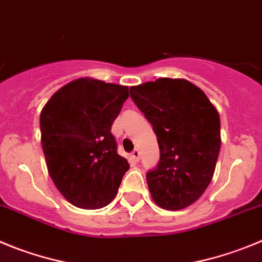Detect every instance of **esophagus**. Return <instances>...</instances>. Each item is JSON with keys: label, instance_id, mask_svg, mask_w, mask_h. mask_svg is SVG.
<instances>
[{"label": "esophagus", "instance_id": "34e87169", "mask_svg": "<svg viewBox=\"0 0 262 262\" xmlns=\"http://www.w3.org/2000/svg\"><path fill=\"white\" fill-rule=\"evenodd\" d=\"M130 157H132V159L134 160V162H138V160H140V157H141V154H140V151H138V150H133V152H132L130 154Z\"/></svg>", "mask_w": 262, "mask_h": 262}]
</instances>
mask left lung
<instances>
[{
    "instance_id": "1",
    "label": "left lung",
    "mask_w": 262,
    "mask_h": 262,
    "mask_svg": "<svg viewBox=\"0 0 262 262\" xmlns=\"http://www.w3.org/2000/svg\"><path fill=\"white\" fill-rule=\"evenodd\" d=\"M130 98L157 134L160 159L146 173L158 206L180 210L210 184L221 150V120L204 91L187 79L130 87Z\"/></svg>"
}]
</instances>
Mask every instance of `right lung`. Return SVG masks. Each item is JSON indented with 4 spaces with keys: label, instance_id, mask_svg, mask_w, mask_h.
<instances>
[{
    "label": "right lung",
    "instance_id": "obj_1",
    "mask_svg": "<svg viewBox=\"0 0 262 262\" xmlns=\"http://www.w3.org/2000/svg\"><path fill=\"white\" fill-rule=\"evenodd\" d=\"M128 98L126 86L81 78L61 87L40 114L47 168L74 206L100 209L116 195L129 163L111 128Z\"/></svg>",
    "mask_w": 262,
    "mask_h": 262
}]
</instances>
